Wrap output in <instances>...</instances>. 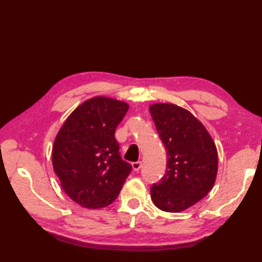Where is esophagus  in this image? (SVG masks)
Here are the masks:
<instances>
[{"label":"esophagus","mask_w":262,"mask_h":262,"mask_svg":"<svg viewBox=\"0 0 262 262\" xmlns=\"http://www.w3.org/2000/svg\"><path fill=\"white\" fill-rule=\"evenodd\" d=\"M132 166H133V170H134V171H139L141 166H142V163L141 162H134L132 164Z\"/></svg>","instance_id":"34e87169"}]
</instances>
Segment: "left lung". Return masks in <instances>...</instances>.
I'll return each mask as SVG.
<instances>
[{
	"label": "left lung",
	"mask_w": 262,
	"mask_h": 262,
	"mask_svg": "<svg viewBox=\"0 0 262 262\" xmlns=\"http://www.w3.org/2000/svg\"><path fill=\"white\" fill-rule=\"evenodd\" d=\"M149 111L167 155L166 173L150 188L151 200L163 211H184L205 198L215 184L216 145L189 111L165 103L152 104Z\"/></svg>",
	"instance_id": "8db88e82"
}]
</instances>
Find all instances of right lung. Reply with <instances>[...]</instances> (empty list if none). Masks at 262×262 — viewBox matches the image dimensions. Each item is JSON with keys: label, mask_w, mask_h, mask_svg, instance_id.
I'll return each mask as SVG.
<instances>
[{"label": "right lung", "mask_w": 262, "mask_h": 262, "mask_svg": "<svg viewBox=\"0 0 262 262\" xmlns=\"http://www.w3.org/2000/svg\"><path fill=\"white\" fill-rule=\"evenodd\" d=\"M127 103L94 97L75 108L60 128L52 162L61 187L73 201L89 209L111 205L132 171L119 152L114 134Z\"/></svg>", "instance_id": "add662e5"}]
</instances>
